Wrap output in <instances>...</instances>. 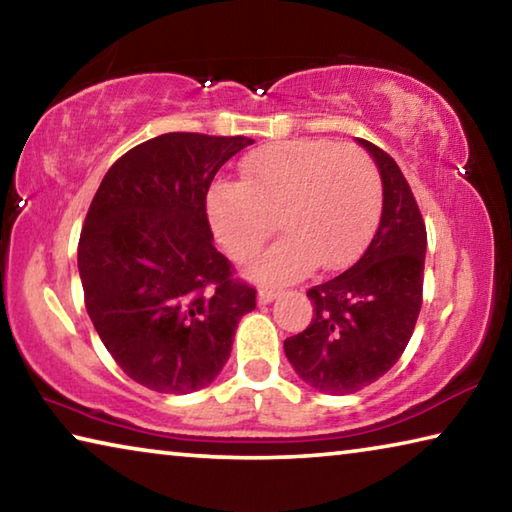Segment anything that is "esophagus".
<instances>
[{
    "label": "esophagus",
    "instance_id": "1",
    "mask_svg": "<svg viewBox=\"0 0 512 512\" xmlns=\"http://www.w3.org/2000/svg\"><path fill=\"white\" fill-rule=\"evenodd\" d=\"M275 298H277V291H273V289H259L257 291V302H259V305H271Z\"/></svg>",
    "mask_w": 512,
    "mask_h": 512
}]
</instances>
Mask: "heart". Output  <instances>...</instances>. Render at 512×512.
<instances>
[{"label":"heart","instance_id":"1","mask_svg":"<svg viewBox=\"0 0 512 512\" xmlns=\"http://www.w3.org/2000/svg\"><path fill=\"white\" fill-rule=\"evenodd\" d=\"M246 183H216L207 216L228 255L253 257L280 228L277 244L246 268L257 284L296 282L316 264L348 266L361 253L381 205L375 162L357 146L291 140L264 146L241 162Z\"/></svg>","mask_w":512,"mask_h":512}]
</instances>
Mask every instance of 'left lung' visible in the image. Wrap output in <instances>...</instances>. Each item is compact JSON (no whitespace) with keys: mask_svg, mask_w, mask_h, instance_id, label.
Returning a JSON list of instances; mask_svg holds the SVG:
<instances>
[{"mask_svg":"<svg viewBox=\"0 0 512 512\" xmlns=\"http://www.w3.org/2000/svg\"><path fill=\"white\" fill-rule=\"evenodd\" d=\"M381 178V219L366 253L348 271L307 291L314 318L284 341L307 386L350 395L384 377L411 341L422 307L427 230L391 155L357 137Z\"/></svg>","mask_w":512,"mask_h":512,"instance_id":"8db88e82","label":"left lung"}]
</instances>
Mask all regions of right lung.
<instances>
[{
    "label": "right lung",
    "mask_w": 512,
    "mask_h": 512,
    "mask_svg": "<svg viewBox=\"0 0 512 512\" xmlns=\"http://www.w3.org/2000/svg\"><path fill=\"white\" fill-rule=\"evenodd\" d=\"M253 142L158 135L121 155L92 198L79 241L85 309L119 368L151 391L210 386L255 309L205 214L216 171Z\"/></svg>",
    "instance_id": "right-lung-1"
}]
</instances>
